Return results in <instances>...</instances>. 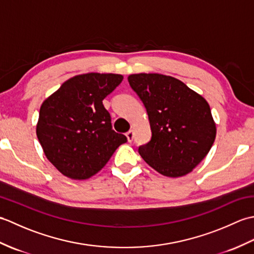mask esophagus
<instances>
[{"instance_id": "1", "label": "esophagus", "mask_w": 254, "mask_h": 254, "mask_svg": "<svg viewBox=\"0 0 254 254\" xmlns=\"http://www.w3.org/2000/svg\"><path fill=\"white\" fill-rule=\"evenodd\" d=\"M127 141L130 142V143L133 141V138H134V132H133V130L128 131V132L127 133Z\"/></svg>"}]
</instances>
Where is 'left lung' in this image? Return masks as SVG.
<instances>
[{"mask_svg": "<svg viewBox=\"0 0 254 254\" xmlns=\"http://www.w3.org/2000/svg\"><path fill=\"white\" fill-rule=\"evenodd\" d=\"M128 83L146 108L152 138L138 148L163 176L188 175L201 163L216 137L208 102L181 80L157 73L128 75Z\"/></svg>", "mask_w": 254, "mask_h": 254, "instance_id": "obj_1", "label": "left lung"}]
</instances>
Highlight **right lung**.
Instances as JSON below:
<instances>
[{"mask_svg":"<svg viewBox=\"0 0 254 254\" xmlns=\"http://www.w3.org/2000/svg\"><path fill=\"white\" fill-rule=\"evenodd\" d=\"M120 74L76 75L42 102L37 137L63 176L86 180L100 171L127 139L112 130L102 100L121 84Z\"/></svg>","mask_w":254,"mask_h":254,"instance_id":"add662e5","label":"right lung"}]
</instances>
